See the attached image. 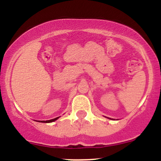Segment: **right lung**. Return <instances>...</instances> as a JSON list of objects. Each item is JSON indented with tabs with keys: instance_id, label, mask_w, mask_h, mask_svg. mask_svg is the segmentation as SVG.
<instances>
[{
	"instance_id": "add662e5",
	"label": "right lung",
	"mask_w": 161,
	"mask_h": 161,
	"mask_svg": "<svg viewBox=\"0 0 161 161\" xmlns=\"http://www.w3.org/2000/svg\"><path fill=\"white\" fill-rule=\"evenodd\" d=\"M59 117H57V118H54V119H50V120H46V121H38L40 122V123H52V122L57 120V119H58Z\"/></svg>"
}]
</instances>
